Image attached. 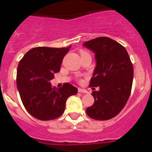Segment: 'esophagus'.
Wrapping results in <instances>:
<instances>
[{
    "label": "esophagus",
    "mask_w": 152,
    "mask_h": 152,
    "mask_svg": "<svg viewBox=\"0 0 152 152\" xmlns=\"http://www.w3.org/2000/svg\"><path fill=\"white\" fill-rule=\"evenodd\" d=\"M78 92L87 94V93H88V91H87V90H85V89H83V88H78Z\"/></svg>",
    "instance_id": "34e87169"
}]
</instances>
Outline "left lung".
Instances as JSON below:
<instances>
[{
  "mask_svg": "<svg viewBox=\"0 0 152 152\" xmlns=\"http://www.w3.org/2000/svg\"><path fill=\"white\" fill-rule=\"evenodd\" d=\"M83 45L95 53L96 67L89 86L100 88L93 91L94 103L86 113L96 120L112 119L123 110L131 94L133 67L128 52L108 37H98Z\"/></svg>",
  "mask_w": 152,
  "mask_h": 152,
  "instance_id": "left-lung-1",
  "label": "left lung"
}]
</instances>
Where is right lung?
I'll return each instance as SVG.
<instances>
[{"mask_svg":"<svg viewBox=\"0 0 152 152\" xmlns=\"http://www.w3.org/2000/svg\"><path fill=\"white\" fill-rule=\"evenodd\" d=\"M70 48L36 47L28 51L19 62L17 85L21 100L31 116L39 120L59 117L67 99L77 93V88L68 83L60 88H52L50 84Z\"/></svg>","mask_w":152,"mask_h":152,"instance_id":"right-lung-1","label":"right lung"}]
</instances>
